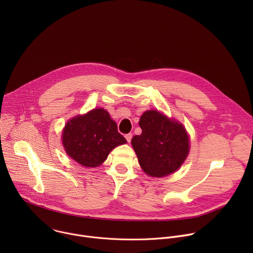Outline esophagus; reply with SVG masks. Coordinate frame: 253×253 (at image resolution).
<instances>
[{
	"mask_svg": "<svg viewBox=\"0 0 253 253\" xmlns=\"http://www.w3.org/2000/svg\"><path fill=\"white\" fill-rule=\"evenodd\" d=\"M132 136H133V135H132V133H129V134H126V135H125V138H126V140H127L129 143L131 142Z\"/></svg>",
	"mask_w": 253,
	"mask_h": 253,
	"instance_id": "34e87169",
	"label": "esophagus"
}]
</instances>
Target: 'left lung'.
<instances>
[{
	"label": "left lung",
	"instance_id": "8db88e82",
	"mask_svg": "<svg viewBox=\"0 0 253 253\" xmlns=\"http://www.w3.org/2000/svg\"><path fill=\"white\" fill-rule=\"evenodd\" d=\"M139 125L142 133L131 143L144 171L162 177L181 166L189 151L188 135L181 124L151 110L141 116Z\"/></svg>",
	"mask_w": 253,
	"mask_h": 253
}]
</instances>
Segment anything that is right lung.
I'll return each mask as SVG.
<instances>
[{
	"label": "right lung",
	"instance_id": "obj_1",
	"mask_svg": "<svg viewBox=\"0 0 253 253\" xmlns=\"http://www.w3.org/2000/svg\"><path fill=\"white\" fill-rule=\"evenodd\" d=\"M126 142L117 124L104 109H94L73 118L63 131L66 153L85 167L99 166L111 150Z\"/></svg>",
	"mask_w": 253,
	"mask_h": 253
}]
</instances>
